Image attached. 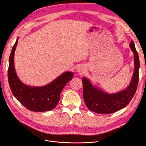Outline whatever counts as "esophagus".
Returning a JSON list of instances; mask_svg holds the SVG:
<instances>
[{
  "label": "esophagus",
  "instance_id": "obj_1",
  "mask_svg": "<svg viewBox=\"0 0 146 146\" xmlns=\"http://www.w3.org/2000/svg\"><path fill=\"white\" fill-rule=\"evenodd\" d=\"M84 71H85V68L83 66H79L77 69V72H78L80 74L83 73L84 72Z\"/></svg>",
  "mask_w": 146,
  "mask_h": 146
}]
</instances>
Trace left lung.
Returning a JSON list of instances; mask_svg holds the SVG:
<instances>
[{
  "instance_id": "1",
  "label": "left lung",
  "mask_w": 146,
  "mask_h": 146,
  "mask_svg": "<svg viewBox=\"0 0 146 146\" xmlns=\"http://www.w3.org/2000/svg\"><path fill=\"white\" fill-rule=\"evenodd\" d=\"M129 46L133 53L134 71L126 88L116 93L110 94L95 86L88 78L83 77V98L90 111L101 114L113 113L125 108L131 101L138 83L139 60L133 40Z\"/></svg>"
}]
</instances>
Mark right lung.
I'll return each instance as SVG.
<instances>
[{"label": "right lung", "mask_w": 146, "mask_h": 146, "mask_svg": "<svg viewBox=\"0 0 146 146\" xmlns=\"http://www.w3.org/2000/svg\"><path fill=\"white\" fill-rule=\"evenodd\" d=\"M19 38L12 48L9 58L8 82L11 92L18 101L33 112H46L54 109L60 100V93L74 76L72 72H64L51 83L43 86L25 84L18 77L14 68V53Z\"/></svg>", "instance_id": "right-lung-1"}]
</instances>
